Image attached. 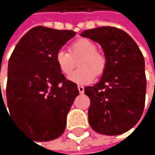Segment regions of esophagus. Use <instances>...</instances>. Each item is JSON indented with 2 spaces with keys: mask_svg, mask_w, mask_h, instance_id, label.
<instances>
[{
  "mask_svg": "<svg viewBox=\"0 0 155 155\" xmlns=\"http://www.w3.org/2000/svg\"><path fill=\"white\" fill-rule=\"evenodd\" d=\"M78 90H79L80 94H83L84 92V87L83 85H78Z\"/></svg>",
  "mask_w": 155,
  "mask_h": 155,
  "instance_id": "1",
  "label": "esophagus"
}]
</instances>
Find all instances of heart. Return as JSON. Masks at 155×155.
Instances as JSON below:
<instances>
[{
	"label": "heart",
	"mask_w": 155,
	"mask_h": 155,
	"mask_svg": "<svg viewBox=\"0 0 155 155\" xmlns=\"http://www.w3.org/2000/svg\"><path fill=\"white\" fill-rule=\"evenodd\" d=\"M97 45L88 39H80L70 46V53L63 49L57 52L56 62L63 74H69L75 66L74 59L81 58L80 68L69 75V80L79 84L91 83L96 75L102 74L106 67V59L97 52Z\"/></svg>",
	"instance_id": "b5f03b06"
}]
</instances>
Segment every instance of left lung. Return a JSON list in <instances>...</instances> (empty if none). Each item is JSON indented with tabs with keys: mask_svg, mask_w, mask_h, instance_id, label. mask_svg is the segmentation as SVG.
Wrapping results in <instances>:
<instances>
[{
	"mask_svg": "<svg viewBox=\"0 0 155 155\" xmlns=\"http://www.w3.org/2000/svg\"><path fill=\"white\" fill-rule=\"evenodd\" d=\"M98 43L106 67L98 83L85 86L90 98L88 121L97 133L116 136L131 129L145 104V62L135 41L120 28L99 27L81 33Z\"/></svg>",
	"mask_w": 155,
	"mask_h": 155,
	"instance_id": "obj_1",
	"label": "left lung"
}]
</instances>
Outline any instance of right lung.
Segmentation results:
<instances>
[{"label":"right lung","instance_id":"add662e5","mask_svg":"<svg viewBox=\"0 0 155 155\" xmlns=\"http://www.w3.org/2000/svg\"><path fill=\"white\" fill-rule=\"evenodd\" d=\"M75 33L32 28L19 40L9 59L6 100L10 114L38 141L63 134L67 114L79 95L77 84L66 80L56 62L57 52Z\"/></svg>","mask_w":155,"mask_h":155}]
</instances>
